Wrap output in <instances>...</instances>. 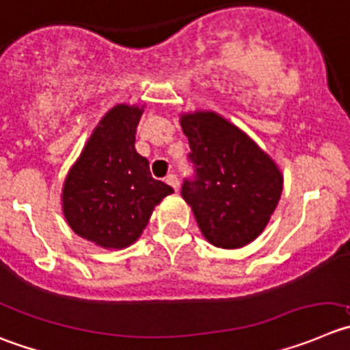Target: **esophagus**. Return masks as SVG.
<instances>
[{
	"label": "esophagus",
	"instance_id": "1",
	"mask_svg": "<svg viewBox=\"0 0 350 350\" xmlns=\"http://www.w3.org/2000/svg\"><path fill=\"white\" fill-rule=\"evenodd\" d=\"M165 183H167V185H171L176 191L179 190V179L176 178V174H167V176H165Z\"/></svg>",
	"mask_w": 350,
	"mask_h": 350
}]
</instances>
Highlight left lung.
<instances>
[{"instance_id":"obj_1","label":"left lung","mask_w":350,"mask_h":350,"mask_svg":"<svg viewBox=\"0 0 350 350\" xmlns=\"http://www.w3.org/2000/svg\"><path fill=\"white\" fill-rule=\"evenodd\" d=\"M193 179L181 195L208 243L240 249L256 240L283 191V174L252 138L215 112L181 116Z\"/></svg>"}]
</instances>
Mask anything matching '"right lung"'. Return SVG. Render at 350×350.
Wrapping results in <instances>:
<instances>
[{
    "instance_id": "1",
    "label": "right lung",
    "mask_w": 350,
    "mask_h": 350,
    "mask_svg": "<svg viewBox=\"0 0 350 350\" xmlns=\"http://www.w3.org/2000/svg\"><path fill=\"white\" fill-rule=\"evenodd\" d=\"M143 107L119 103L103 116L72 165L62 208L74 233L103 249H126L142 237L155 205L172 188L150 174L135 148Z\"/></svg>"
}]
</instances>
